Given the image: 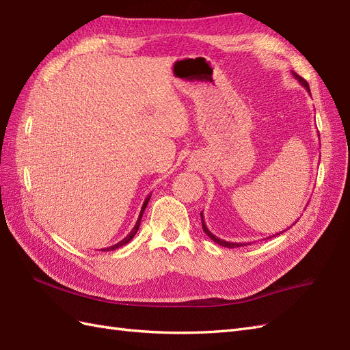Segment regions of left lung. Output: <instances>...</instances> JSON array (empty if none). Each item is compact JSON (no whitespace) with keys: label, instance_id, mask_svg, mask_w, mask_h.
<instances>
[{"label":"left lung","instance_id":"obj_1","mask_svg":"<svg viewBox=\"0 0 350 350\" xmlns=\"http://www.w3.org/2000/svg\"><path fill=\"white\" fill-rule=\"evenodd\" d=\"M292 75L295 76V79H297L299 83H301V85L306 89V91H308L309 94H311V91H309V85L306 83L305 79H302L301 76L296 75L295 72H292ZM318 136H319V133H318ZM201 221H202V228H204V232H205V233L208 234V237L211 239V241H214L215 243L221 245V246H226V247H239V246H245V245H246V243H233V242H226V241H223V239H219V237L214 236L211 232L208 230V227H206V224H205V221H204V214H202V213H201ZM295 223H296V221H295ZM295 223H293V224H295ZM288 228H291V227H288ZM277 234H280V233H277ZM277 234H274V236H277Z\"/></svg>","mask_w":350,"mask_h":350}]
</instances>
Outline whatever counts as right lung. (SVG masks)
I'll return each instance as SVG.
<instances>
[{
    "label": "right lung",
    "mask_w": 350,
    "mask_h": 350,
    "mask_svg": "<svg viewBox=\"0 0 350 350\" xmlns=\"http://www.w3.org/2000/svg\"><path fill=\"white\" fill-rule=\"evenodd\" d=\"M149 199H151V195H148L146 196V199H145V202H144V205H142V208H141V213H139V217H137V221H136V224H135V227L132 228V232L129 233L123 241H120L118 243H116V245H113V246H109V247H105V249H101V251H114V249H118L120 246H124L126 243H129L133 239V236L137 233V230H139V226H141V219H142V215H144V211H145V208H146V205H148V202H149Z\"/></svg>",
    "instance_id": "add662e5"
}]
</instances>
